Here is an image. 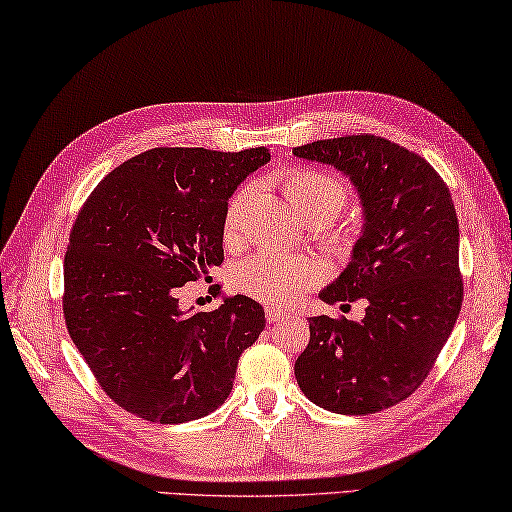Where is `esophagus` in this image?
I'll use <instances>...</instances> for the list:
<instances>
[{"mask_svg":"<svg viewBox=\"0 0 512 512\" xmlns=\"http://www.w3.org/2000/svg\"><path fill=\"white\" fill-rule=\"evenodd\" d=\"M265 315H267V322H283L290 317L286 311H281V308H274V306H267Z\"/></svg>","mask_w":512,"mask_h":512,"instance_id":"obj_1","label":"esophagus"}]
</instances>
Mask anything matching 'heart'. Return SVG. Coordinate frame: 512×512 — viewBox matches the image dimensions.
I'll return each instance as SVG.
<instances>
[{
    "instance_id": "heart-1",
    "label": "heart",
    "mask_w": 512,
    "mask_h": 512,
    "mask_svg": "<svg viewBox=\"0 0 512 512\" xmlns=\"http://www.w3.org/2000/svg\"><path fill=\"white\" fill-rule=\"evenodd\" d=\"M288 204L304 217H324L326 222L340 211L347 199V188L329 172L313 167H290L276 177ZM247 190L231 197L224 215V233H236L240 208L245 204ZM317 279V265L306 258H292L274 251H263L249 261L240 263L236 281L245 295L267 301V304H290Z\"/></svg>"
}]
</instances>
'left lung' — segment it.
<instances>
[{"label": "left lung", "mask_w": 512, "mask_h": 512, "mask_svg": "<svg viewBox=\"0 0 512 512\" xmlns=\"http://www.w3.org/2000/svg\"><path fill=\"white\" fill-rule=\"evenodd\" d=\"M292 154L345 174L363 206L351 261L320 299H367L360 322L308 320L311 342L295 363L297 383L333 413H379L420 388L458 320L454 201L422 156L385 138L317 140Z\"/></svg>", "instance_id": "obj_1"}]
</instances>
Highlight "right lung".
I'll use <instances>...</instances> for the list:
<instances>
[{
	"mask_svg": "<svg viewBox=\"0 0 512 512\" xmlns=\"http://www.w3.org/2000/svg\"><path fill=\"white\" fill-rule=\"evenodd\" d=\"M270 149L158 147L106 174L72 226L63 265L67 333L117 406L158 424L224 404L242 351L265 329L245 295L186 313L177 288L224 261V215Z\"/></svg>",
	"mask_w": 512,
	"mask_h": 512,
	"instance_id": "right-lung-1",
	"label": "right lung"
}]
</instances>
